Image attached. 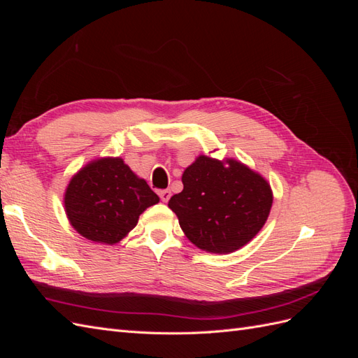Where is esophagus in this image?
Masks as SVG:
<instances>
[{
    "mask_svg": "<svg viewBox=\"0 0 358 358\" xmlns=\"http://www.w3.org/2000/svg\"><path fill=\"white\" fill-rule=\"evenodd\" d=\"M170 197H171V192L169 191V189H162V191H159V199L164 201V203H167L169 200H170Z\"/></svg>",
    "mask_w": 358,
    "mask_h": 358,
    "instance_id": "obj_1",
    "label": "esophagus"
}]
</instances>
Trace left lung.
Here are the masks:
<instances>
[{
  "label": "left lung",
  "instance_id": "left-lung-1",
  "mask_svg": "<svg viewBox=\"0 0 358 358\" xmlns=\"http://www.w3.org/2000/svg\"><path fill=\"white\" fill-rule=\"evenodd\" d=\"M182 183L169 208L188 239L208 252L229 254L246 245L272 208L268 183L236 159L201 155L183 171Z\"/></svg>",
  "mask_w": 358,
  "mask_h": 358
}]
</instances>
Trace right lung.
<instances>
[{
  "label": "right lung",
  "mask_w": 358,
  "mask_h": 358,
  "mask_svg": "<svg viewBox=\"0 0 358 358\" xmlns=\"http://www.w3.org/2000/svg\"><path fill=\"white\" fill-rule=\"evenodd\" d=\"M159 201L146 180L137 178L121 158L90 162L66 191V212L86 239L113 245L137 225L138 216Z\"/></svg>",
  "instance_id": "obj_1"
}]
</instances>
